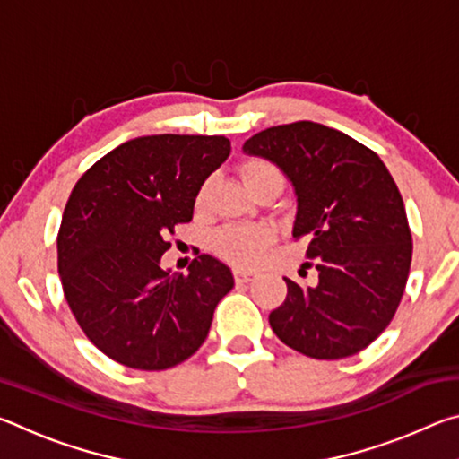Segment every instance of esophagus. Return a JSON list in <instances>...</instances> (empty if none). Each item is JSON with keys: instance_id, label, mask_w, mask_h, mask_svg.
<instances>
[{"instance_id": "obj_1", "label": "esophagus", "mask_w": 459, "mask_h": 459, "mask_svg": "<svg viewBox=\"0 0 459 459\" xmlns=\"http://www.w3.org/2000/svg\"><path fill=\"white\" fill-rule=\"evenodd\" d=\"M232 273H235V279L238 283H248L255 277L253 271L243 269V267H235V269H232Z\"/></svg>"}]
</instances>
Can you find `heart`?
Segmentation results:
<instances>
[{"label":"heart","instance_id":"heart-1","mask_svg":"<svg viewBox=\"0 0 459 459\" xmlns=\"http://www.w3.org/2000/svg\"><path fill=\"white\" fill-rule=\"evenodd\" d=\"M240 178H243L245 188L259 182H281V174L279 169L269 164L265 160H247L240 166ZM275 229L271 224H227V227L219 229L211 238V245L221 255L222 259L237 265H255L261 259L265 247L273 240Z\"/></svg>","mask_w":459,"mask_h":459}]
</instances>
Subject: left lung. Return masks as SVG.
<instances>
[{
  "label": "left lung",
  "instance_id": "1",
  "mask_svg": "<svg viewBox=\"0 0 459 459\" xmlns=\"http://www.w3.org/2000/svg\"><path fill=\"white\" fill-rule=\"evenodd\" d=\"M243 152L275 164L291 182L293 237H307L317 281L285 279L269 314L277 338L317 360L346 359L391 324L405 291L411 230L401 192L378 155L314 121L269 127Z\"/></svg>",
  "mask_w": 459,
  "mask_h": 459
}]
</instances>
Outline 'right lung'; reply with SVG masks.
Here are the masks:
<instances>
[{"label": "right lung", "mask_w": 459, "mask_h": 459, "mask_svg": "<svg viewBox=\"0 0 459 459\" xmlns=\"http://www.w3.org/2000/svg\"><path fill=\"white\" fill-rule=\"evenodd\" d=\"M230 155L222 135H145L82 174L58 230L65 298L108 359L164 370L198 351L235 279L211 255L188 275L161 267L168 232L190 222L200 186Z\"/></svg>", "instance_id": "obj_1"}]
</instances>
